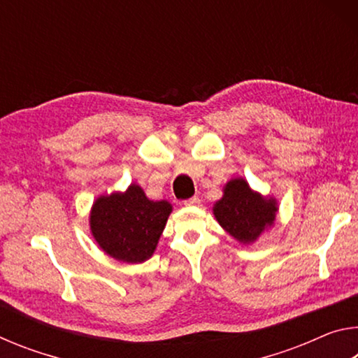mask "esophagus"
Masks as SVG:
<instances>
[{
  "label": "esophagus",
  "mask_w": 358,
  "mask_h": 358,
  "mask_svg": "<svg viewBox=\"0 0 358 358\" xmlns=\"http://www.w3.org/2000/svg\"><path fill=\"white\" fill-rule=\"evenodd\" d=\"M199 203H201V199L196 197V196L191 197V199H187V201H185L186 207H194V205H199Z\"/></svg>",
  "instance_id": "1"
}]
</instances>
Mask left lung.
I'll list each match as a JSON object with an SVG mask.
<instances>
[{
  "mask_svg": "<svg viewBox=\"0 0 358 358\" xmlns=\"http://www.w3.org/2000/svg\"><path fill=\"white\" fill-rule=\"evenodd\" d=\"M220 226L240 243L256 241L266 227L273 226L278 203L252 191L243 178H234L224 186V196L213 207Z\"/></svg>",
  "mask_w": 358,
  "mask_h": 358,
  "instance_id": "1",
  "label": "left lung"
}]
</instances>
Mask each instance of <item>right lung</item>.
<instances>
[{"label":"right lung","instance_id":"1","mask_svg":"<svg viewBox=\"0 0 358 358\" xmlns=\"http://www.w3.org/2000/svg\"><path fill=\"white\" fill-rule=\"evenodd\" d=\"M172 205L150 201L138 185L124 192L101 196L90 213V229L108 256L128 264H141L153 256L166 227Z\"/></svg>","mask_w":358,"mask_h":358}]
</instances>
